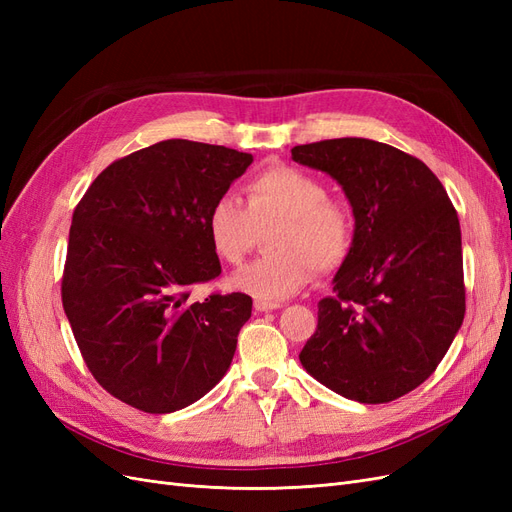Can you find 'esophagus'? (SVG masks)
Segmentation results:
<instances>
[{
  "mask_svg": "<svg viewBox=\"0 0 512 512\" xmlns=\"http://www.w3.org/2000/svg\"><path fill=\"white\" fill-rule=\"evenodd\" d=\"M254 307H256V312H273V309H280V307H282V303H277V301H262V299H256V301H254Z\"/></svg>",
  "mask_w": 512,
  "mask_h": 512,
  "instance_id": "esophagus-1",
  "label": "esophagus"
}]
</instances>
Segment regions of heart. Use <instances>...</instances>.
Segmentation results:
<instances>
[{"instance_id":"heart-1","label":"heart","mask_w":512,"mask_h":512,"mask_svg":"<svg viewBox=\"0 0 512 512\" xmlns=\"http://www.w3.org/2000/svg\"><path fill=\"white\" fill-rule=\"evenodd\" d=\"M243 200L222 192L213 198L205 228L213 254L224 265H241L258 228L277 222L267 241L271 254L232 275L230 284L256 299H284L312 282L316 265L335 269L354 241V215L331 198L318 175L297 166H271L245 183Z\"/></svg>"}]
</instances>
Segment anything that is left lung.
Masks as SVG:
<instances>
[{
	"label": "left lung",
	"mask_w": 512,
	"mask_h": 512,
	"mask_svg": "<svg viewBox=\"0 0 512 512\" xmlns=\"http://www.w3.org/2000/svg\"><path fill=\"white\" fill-rule=\"evenodd\" d=\"M290 153L342 185L356 222L299 359L327 389L386 404L436 371L466 316L457 211L440 179L391 145L331 138Z\"/></svg>",
	"instance_id": "obj_1"
}]
</instances>
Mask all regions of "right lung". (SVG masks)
Here are the masks:
<instances>
[{"instance_id":"1","label":"right lung","mask_w":512,"mask_h":512,"mask_svg":"<svg viewBox=\"0 0 512 512\" xmlns=\"http://www.w3.org/2000/svg\"><path fill=\"white\" fill-rule=\"evenodd\" d=\"M250 153L170 138L108 164L72 215L61 303L91 376L123 404L175 412L230 367L252 297L220 275L205 218Z\"/></svg>"}]
</instances>
